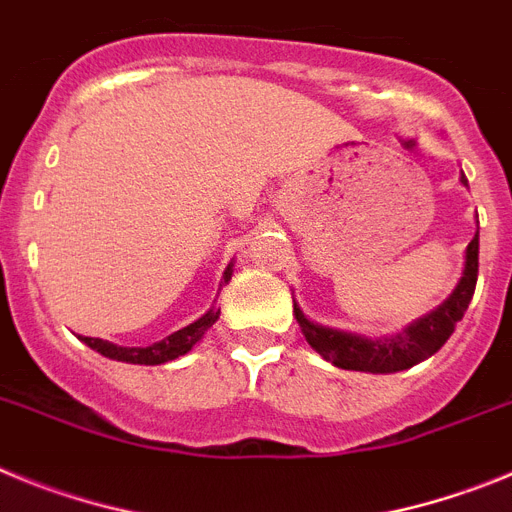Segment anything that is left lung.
<instances>
[{"label": "left lung", "mask_w": 512, "mask_h": 512, "mask_svg": "<svg viewBox=\"0 0 512 512\" xmlns=\"http://www.w3.org/2000/svg\"><path fill=\"white\" fill-rule=\"evenodd\" d=\"M461 184L467 187V176L461 174ZM479 225V220H477ZM479 269V230L474 233L472 243L467 246V259H464V274L459 284L449 295V300L438 305L436 310L423 315L420 320L410 323L392 338H364L356 333H343V330L325 328V325L312 323L300 305L295 302V318L302 328V336L310 343L325 361H330L338 369H351V372H372V374H392L410 369L420 364L428 356H433L443 343L449 341L456 323L464 318L469 302H472L474 287H477Z\"/></svg>", "instance_id": "8db88e82"}]
</instances>
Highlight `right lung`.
<instances>
[{
  "instance_id": "obj_1",
  "label": "right lung",
  "mask_w": 512,
  "mask_h": 512,
  "mask_svg": "<svg viewBox=\"0 0 512 512\" xmlns=\"http://www.w3.org/2000/svg\"><path fill=\"white\" fill-rule=\"evenodd\" d=\"M230 274H233V269L228 266L223 274L225 282H230ZM217 318H220V310H217V307H212V310H207L200 320H194V323H189L187 328L176 330V333L166 336L164 341L151 343V346H146V348L117 346V343L102 341V338H89V336H79V338L87 343L89 348H94L97 354L107 356V359L125 361V364L156 366V364H166V361H171V359H179V356H184L187 351H192L194 343L205 336L207 330L215 325Z\"/></svg>"
}]
</instances>
